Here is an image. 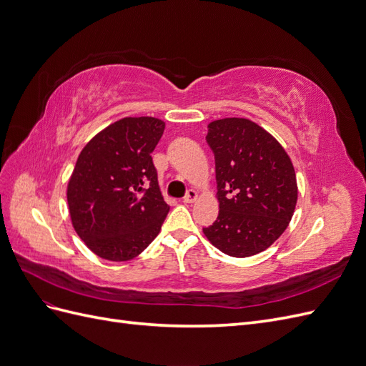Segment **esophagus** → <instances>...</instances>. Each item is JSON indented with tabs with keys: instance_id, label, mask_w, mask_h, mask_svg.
<instances>
[{
	"instance_id": "1",
	"label": "esophagus",
	"mask_w": 366,
	"mask_h": 366,
	"mask_svg": "<svg viewBox=\"0 0 366 366\" xmlns=\"http://www.w3.org/2000/svg\"><path fill=\"white\" fill-rule=\"evenodd\" d=\"M197 198H198V192L194 191V189H189V191H187L186 197L183 198V202L184 203H194V202H197Z\"/></svg>"
}]
</instances>
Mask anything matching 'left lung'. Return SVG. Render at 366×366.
Listing matches in <instances>:
<instances>
[{
    "label": "left lung",
    "mask_w": 366,
    "mask_h": 366,
    "mask_svg": "<svg viewBox=\"0 0 366 366\" xmlns=\"http://www.w3.org/2000/svg\"><path fill=\"white\" fill-rule=\"evenodd\" d=\"M206 142L215 156L219 212L203 234L229 257H253L269 249L293 217L292 159L269 131L244 117L210 122Z\"/></svg>",
    "instance_id": "left-lung-1"
}]
</instances>
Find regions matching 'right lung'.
Masks as SVG:
<instances>
[{
	"label": "right lung",
	"instance_id": "obj_1",
	"mask_svg": "<svg viewBox=\"0 0 366 366\" xmlns=\"http://www.w3.org/2000/svg\"><path fill=\"white\" fill-rule=\"evenodd\" d=\"M164 131L157 117H124L86 143L67 184L76 234L99 258L129 261L159 235L169 206L151 152Z\"/></svg>",
	"mask_w": 366,
	"mask_h": 366
}]
</instances>
